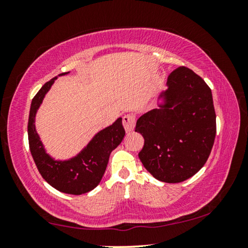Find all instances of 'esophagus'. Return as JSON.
Returning <instances> with one entry per match:
<instances>
[{
    "label": "esophagus",
    "mask_w": 248,
    "mask_h": 248,
    "mask_svg": "<svg viewBox=\"0 0 248 248\" xmlns=\"http://www.w3.org/2000/svg\"><path fill=\"white\" fill-rule=\"evenodd\" d=\"M123 124L125 131L131 132L134 129V125H136V118L133 115H125L123 118Z\"/></svg>",
    "instance_id": "1"
}]
</instances>
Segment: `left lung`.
<instances>
[{
  "label": "left lung",
  "instance_id": "8db88e82",
  "mask_svg": "<svg viewBox=\"0 0 248 248\" xmlns=\"http://www.w3.org/2000/svg\"><path fill=\"white\" fill-rule=\"evenodd\" d=\"M163 104L142 115L136 131L144 138L139 158L154 178L184 182L201 170L217 132L210 87L194 71L179 66L167 78Z\"/></svg>",
  "mask_w": 248,
  "mask_h": 248
}]
</instances>
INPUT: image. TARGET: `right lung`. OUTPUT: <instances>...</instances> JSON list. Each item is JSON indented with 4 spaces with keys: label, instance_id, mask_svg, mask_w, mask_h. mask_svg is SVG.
Returning a JSON list of instances; mask_svg holds the SVG:
<instances>
[{
    "label": "right lung",
    "instance_id": "right-lung-1",
    "mask_svg": "<svg viewBox=\"0 0 248 248\" xmlns=\"http://www.w3.org/2000/svg\"><path fill=\"white\" fill-rule=\"evenodd\" d=\"M56 79L57 77L46 83L31 100L27 127L29 149L37 169L49 185L64 194H86L100 183L110 153L124 139L125 132L123 118H118L111 125L96 133L77 156L66 161H56L46 152L35 127L36 112Z\"/></svg>",
    "mask_w": 248,
    "mask_h": 248
}]
</instances>
